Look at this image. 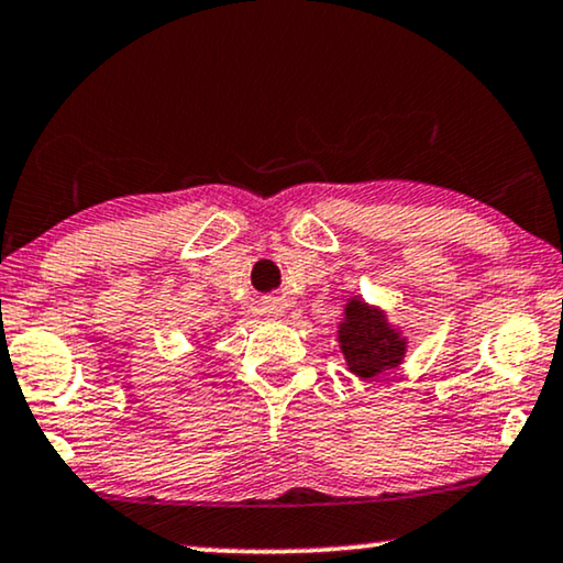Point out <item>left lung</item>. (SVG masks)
<instances>
[{
  "label": "left lung",
  "mask_w": 563,
  "mask_h": 563,
  "mask_svg": "<svg viewBox=\"0 0 563 563\" xmlns=\"http://www.w3.org/2000/svg\"><path fill=\"white\" fill-rule=\"evenodd\" d=\"M336 336L350 373L363 380L399 368L407 355V340L399 329L388 324L386 313L378 306H368L363 298H350L344 306V319Z\"/></svg>",
  "instance_id": "1"
}]
</instances>
